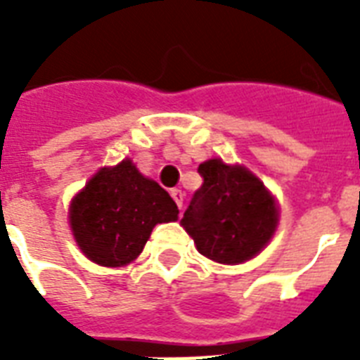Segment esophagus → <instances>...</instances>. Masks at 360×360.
<instances>
[{
  "mask_svg": "<svg viewBox=\"0 0 360 360\" xmlns=\"http://www.w3.org/2000/svg\"><path fill=\"white\" fill-rule=\"evenodd\" d=\"M169 194H172V198H174V202L177 203V207L183 209V192H181L179 188H172Z\"/></svg>",
  "mask_w": 360,
  "mask_h": 360,
  "instance_id": "obj_1",
  "label": "esophagus"
}]
</instances>
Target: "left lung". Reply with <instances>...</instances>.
I'll return each mask as SVG.
<instances>
[{
  "instance_id": "left-lung-1",
  "label": "left lung",
  "mask_w": 360,
  "mask_h": 360,
  "mask_svg": "<svg viewBox=\"0 0 360 360\" xmlns=\"http://www.w3.org/2000/svg\"><path fill=\"white\" fill-rule=\"evenodd\" d=\"M198 174L203 183L181 219L198 252L228 265L256 256L278 222L274 198L248 169L219 158L200 164Z\"/></svg>"
}]
</instances>
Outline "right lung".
<instances>
[{"mask_svg": "<svg viewBox=\"0 0 360 360\" xmlns=\"http://www.w3.org/2000/svg\"><path fill=\"white\" fill-rule=\"evenodd\" d=\"M169 194L147 179L130 160L93 175L70 203L75 239L91 262L121 267L140 256L153 228L177 220Z\"/></svg>", "mask_w": 360, "mask_h": 360, "instance_id": "1", "label": "right lung"}]
</instances>
